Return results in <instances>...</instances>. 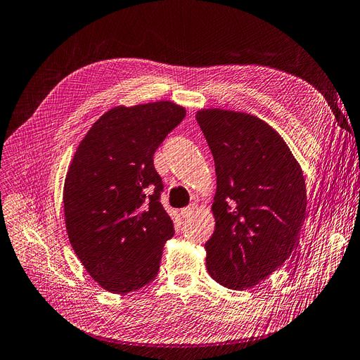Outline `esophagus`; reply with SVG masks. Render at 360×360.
<instances>
[{
    "label": "esophagus",
    "mask_w": 360,
    "mask_h": 360,
    "mask_svg": "<svg viewBox=\"0 0 360 360\" xmlns=\"http://www.w3.org/2000/svg\"><path fill=\"white\" fill-rule=\"evenodd\" d=\"M196 210H198V205L191 203V205H188V207L181 210V215L184 219H190V217H193L194 212H196Z\"/></svg>",
    "instance_id": "esophagus-1"
}]
</instances>
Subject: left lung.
I'll use <instances>...</instances> for the list:
<instances>
[{
    "label": "left lung",
    "mask_w": 360,
    "mask_h": 360,
    "mask_svg": "<svg viewBox=\"0 0 360 360\" xmlns=\"http://www.w3.org/2000/svg\"><path fill=\"white\" fill-rule=\"evenodd\" d=\"M217 191L215 229L205 244L207 270L231 290H248L290 258L306 219L300 164L277 132L248 112L200 110Z\"/></svg>",
    "instance_id": "8db88e82"
}]
</instances>
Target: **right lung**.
<instances>
[{
	"label": "right lung",
	"mask_w": 360,
	"mask_h": 360,
	"mask_svg": "<svg viewBox=\"0 0 360 360\" xmlns=\"http://www.w3.org/2000/svg\"><path fill=\"white\" fill-rule=\"evenodd\" d=\"M186 117L170 101L115 107L81 140L65 179L72 249L102 286L127 294L155 279L162 248L174 235L160 202L153 153Z\"/></svg>",
	"instance_id": "1"
}]
</instances>
